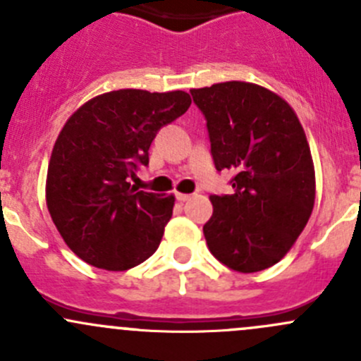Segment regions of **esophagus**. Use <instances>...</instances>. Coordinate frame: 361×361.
<instances>
[{
	"label": "esophagus",
	"mask_w": 361,
	"mask_h": 361,
	"mask_svg": "<svg viewBox=\"0 0 361 361\" xmlns=\"http://www.w3.org/2000/svg\"><path fill=\"white\" fill-rule=\"evenodd\" d=\"M192 195L190 194H180V192H176V199L180 202H185V201H188V199H190Z\"/></svg>",
	"instance_id": "esophagus-1"
}]
</instances>
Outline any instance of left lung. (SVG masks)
<instances>
[{
    "label": "left lung",
    "instance_id": "obj_1",
    "mask_svg": "<svg viewBox=\"0 0 361 361\" xmlns=\"http://www.w3.org/2000/svg\"><path fill=\"white\" fill-rule=\"evenodd\" d=\"M190 94L206 118L214 167L234 173V194L209 197L207 248L234 271H264L288 253L314 206L304 129L285 99L255 83H214Z\"/></svg>",
    "mask_w": 361,
    "mask_h": 361
}]
</instances>
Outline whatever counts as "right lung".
Listing matches in <instances>:
<instances>
[{
	"label": "right lung",
	"instance_id": "obj_1",
	"mask_svg": "<svg viewBox=\"0 0 361 361\" xmlns=\"http://www.w3.org/2000/svg\"><path fill=\"white\" fill-rule=\"evenodd\" d=\"M183 90L122 89L87 101L61 130L47 173V206L64 243L83 262L127 271L155 253L173 195L129 183L157 133L190 106Z\"/></svg>",
	"mask_w": 361,
	"mask_h": 361
}]
</instances>
